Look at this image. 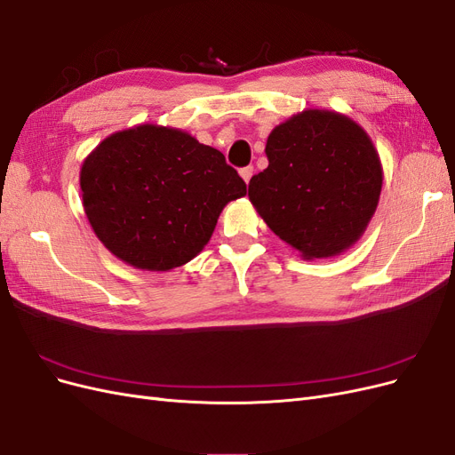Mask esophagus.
Instances as JSON below:
<instances>
[{
    "label": "esophagus",
    "mask_w": 455,
    "mask_h": 455,
    "mask_svg": "<svg viewBox=\"0 0 455 455\" xmlns=\"http://www.w3.org/2000/svg\"><path fill=\"white\" fill-rule=\"evenodd\" d=\"M239 174H241L243 180H244L246 184H249V180H251L252 174H254V167H244V169H241V171H239Z\"/></svg>",
    "instance_id": "esophagus-1"
}]
</instances>
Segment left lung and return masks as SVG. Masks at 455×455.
Instances as JSON below:
<instances>
[{
  "label": "left lung",
  "instance_id": "obj_1",
  "mask_svg": "<svg viewBox=\"0 0 455 455\" xmlns=\"http://www.w3.org/2000/svg\"><path fill=\"white\" fill-rule=\"evenodd\" d=\"M267 169L249 197L269 229L306 259L338 256L376 212L383 171L363 127L328 109H306L275 127Z\"/></svg>",
  "mask_w": 455,
  "mask_h": 455
}]
</instances>
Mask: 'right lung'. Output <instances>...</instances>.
<instances>
[{
  "label": "right lung",
  "instance_id": "right-lung-1",
  "mask_svg": "<svg viewBox=\"0 0 455 455\" xmlns=\"http://www.w3.org/2000/svg\"><path fill=\"white\" fill-rule=\"evenodd\" d=\"M79 186L96 237L146 271L194 259L224 206L246 196L244 180L218 149L161 125L108 136L84 161Z\"/></svg>",
  "mask_w": 455,
  "mask_h": 455
}]
</instances>
